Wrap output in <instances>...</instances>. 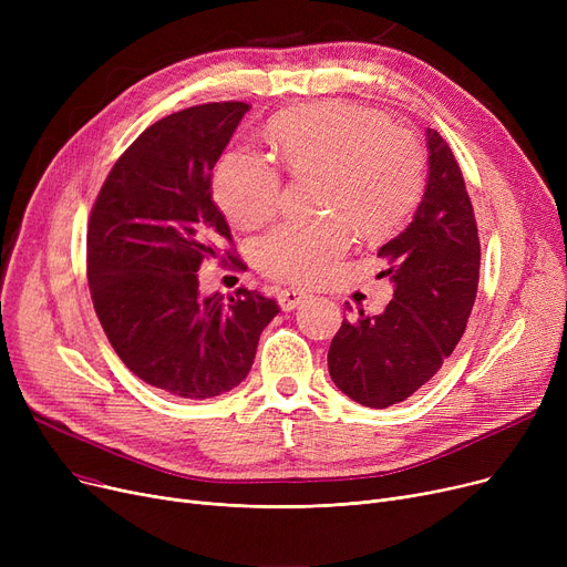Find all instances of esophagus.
<instances>
[{
  "label": "esophagus",
  "instance_id": "esophagus-1",
  "mask_svg": "<svg viewBox=\"0 0 567 567\" xmlns=\"http://www.w3.org/2000/svg\"><path fill=\"white\" fill-rule=\"evenodd\" d=\"M310 299V293L306 291V289H299V287H285V289H280V293H278V301H280V306H282V310H293V308H299L303 301H308Z\"/></svg>",
  "mask_w": 567,
  "mask_h": 567
}]
</instances>
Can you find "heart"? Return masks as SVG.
<instances>
[{"mask_svg": "<svg viewBox=\"0 0 567 567\" xmlns=\"http://www.w3.org/2000/svg\"><path fill=\"white\" fill-rule=\"evenodd\" d=\"M282 167L319 174V208L312 220H287L257 244L266 276L296 285L329 278L351 244V223L363 234L395 229L421 199L425 156L406 128L389 126L379 110L331 101L310 103L268 124ZM282 190L280 169L248 148H229L214 174V195L238 227L271 218Z\"/></svg>", "mask_w": 567, "mask_h": 567, "instance_id": "b5f03b06", "label": "heart"}]
</instances>
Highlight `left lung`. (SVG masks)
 Returning <instances> with one entry per match:
<instances>
[{"instance_id":"8db88e82","label":"left lung","mask_w":567,"mask_h":567,"mask_svg":"<svg viewBox=\"0 0 567 567\" xmlns=\"http://www.w3.org/2000/svg\"><path fill=\"white\" fill-rule=\"evenodd\" d=\"M430 176L411 225L379 257L395 285L381 315L344 319L329 349V372L353 402L385 409L413 395L466 331L478 291L481 238L451 144L427 128Z\"/></svg>"}]
</instances>
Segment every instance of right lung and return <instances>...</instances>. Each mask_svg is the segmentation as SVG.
<instances>
[{
  "instance_id": "add662e5",
  "label": "right lung",
  "mask_w": 567,
  "mask_h": 567,
  "mask_svg": "<svg viewBox=\"0 0 567 567\" xmlns=\"http://www.w3.org/2000/svg\"><path fill=\"white\" fill-rule=\"evenodd\" d=\"M250 110L193 105L148 126L112 165L86 227V278L124 365L174 398L206 400L241 383L280 306L259 291L199 293L202 261L236 255L212 195V169Z\"/></svg>"
}]
</instances>
